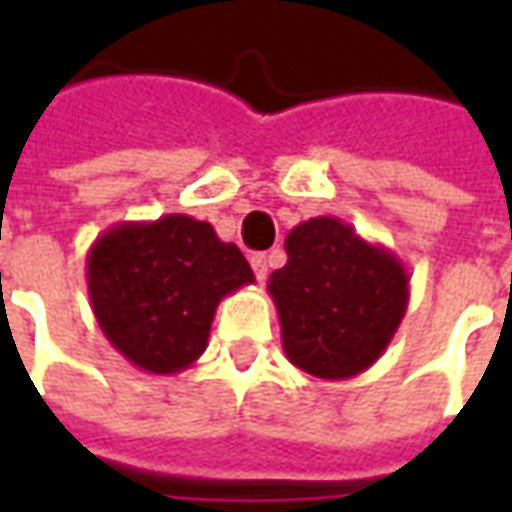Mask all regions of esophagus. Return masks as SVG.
I'll list each match as a JSON object with an SVG mask.
<instances>
[{"mask_svg": "<svg viewBox=\"0 0 512 512\" xmlns=\"http://www.w3.org/2000/svg\"><path fill=\"white\" fill-rule=\"evenodd\" d=\"M252 268H255V277L263 282L268 277V255H263V252L252 255Z\"/></svg>", "mask_w": 512, "mask_h": 512, "instance_id": "esophagus-1", "label": "esophagus"}]
</instances>
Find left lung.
Segmentation results:
<instances>
[{"mask_svg":"<svg viewBox=\"0 0 512 512\" xmlns=\"http://www.w3.org/2000/svg\"><path fill=\"white\" fill-rule=\"evenodd\" d=\"M288 263L268 277L290 365L345 381L378 362L408 307V271L395 252L370 244L337 216L296 224Z\"/></svg>","mask_w":512,"mask_h":512,"instance_id":"obj_1","label":"left lung"}]
</instances>
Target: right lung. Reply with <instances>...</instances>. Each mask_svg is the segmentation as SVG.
I'll return each mask as SVG.
<instances>
[{"instance_id": "add662e5", "label": "right lung", "mask_w": 512, "mask_h": 512, "mask_svg": "<svg viewBox=\"0 0 512 512\" xmlns=\"http://www.w3.org/2000/svg\"><path fill=\"white\" fill-rule=\"evenodd\" d=\"M252 282L241 249L186 213L120 222L87 252L95 321L131 365L153 376L194 365L219 301Z\"/></svg>"}]
</instances>
